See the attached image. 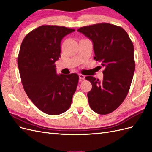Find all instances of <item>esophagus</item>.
<instances>
[{"label":"esophagus","mask_w":152,"mask_h":152,"mask_svg":"<svg viewBox=\"0 0 152 152\" xmlns=\"http://www.w3.org/2000/svg\"><path fill=\"white\" fill-rule=\"evenodd\" d=\"M85 75H82V74H79V79L81 80H84L85 79Z\"/></svg>","instance_id":"obj_1"}]
</instances>
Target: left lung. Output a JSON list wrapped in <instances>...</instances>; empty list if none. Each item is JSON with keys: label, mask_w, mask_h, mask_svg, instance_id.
Here are the masks:
<instances>
[{"label": "left lung", "mask_w": 152, "mask_h": 152, "mask_svg": "<svg viewBox=\"0 0 152 152\" xmlns=\"http://www.w3.org/2000/svg\"><path fill=\"white\" fill-rule=\"evenodd\" d=\"M93 42L94 59L104 66L103 79L86 77L92 89L87 93L89 104L101 115L112 113L125 99L129 91L135 70L134 46L122 27L102 23L77 30Z\"/></svg>", "instance_id": "left-lung-1"}]
</instances>
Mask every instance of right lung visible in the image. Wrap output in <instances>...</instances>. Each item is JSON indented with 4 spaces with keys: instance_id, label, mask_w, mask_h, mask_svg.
<instances>
[{
    "instance_id": "1",
    "label": "right lung",
    "mask_w": 152,
    "mask_h": 152,
    "mask_svg": "<svg viewBox=\"0 0 152 152\" xmlns=\"http://www.w3.org/2000/svg\"><path fill=\"white\" fill-rule=\"evenodd\" d=\"M73 28L42 25L27 34L18 56L21 81L27 96L40 110L52 115L70 107L79 77L57 75L55 61L61 56V41Z\"/></svg>"
}]
</instances>
